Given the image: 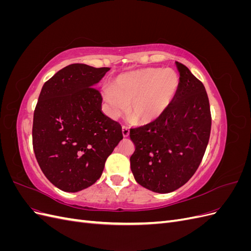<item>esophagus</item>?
<instances>
[{
  "instance_id": "esophagus-1",
  "label": "esophagus",
  "mask_w": 251,
  "mask_h": 251,
  "mask_svg": "<svg viewBox=\"0 0 251 251\" xmlns=\"http://www.w3.org/2000/svg\"><path fill=\"white\" fill-rule=\"evenodd\" d=\"M128 134H130V130H128L127 126H123V135H124V137H127Z\"/></svg>"
}]
</instances>
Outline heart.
Listing matches in <instances>:
<instances>
[{"mask_svg": "<svg viewBox=\"0 0 251 251\" xmlns=\"http://www.w3.org/2000/svg\"><path fill=\"white\" fill-rule=\"evenodd\" d=\"M180 86L176 71L163 68H147L121 74L112 87L102 88L101 95L112 117L128 111L138 124L157 119L170 107Z\"/></svg>", "mask_w": 251, "mask_h": 251, "instance_id": "b5f03b06", "label": "heart"}]
</instances>
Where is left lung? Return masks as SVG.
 <instances>
[{
	"label": "left lung",
	"mask_w": 251,
	"mask_h": 251,
	"mask_svg": "<svg viewBox=\"0 0 251 251\" xmlns=\"http://www.w3.org/2000/svg\"><path fill=\"white\" fill-rule=\"evenodd\" d=\"M180 86L166 111L151 123L131 128L130 158L135 180L155 193L176 191L198 170L206 151L211 114L203 83L176 62Z\"/></svg>",
	"instance_id": "8db88e82"
}]
</instances>
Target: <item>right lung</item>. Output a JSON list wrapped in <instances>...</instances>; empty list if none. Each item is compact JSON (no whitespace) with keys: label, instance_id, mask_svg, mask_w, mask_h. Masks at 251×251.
<instances>
[{"label":"right lung","instance_id":"obj_1","mask_svg":"<svg viewBox=\"0 0 251 251\" xmlns=\"http://www.w3.org/2000/svg\"><path fill=\"white\" fill-rule=\"evenodd\" d=\"M109 70L72 64L42 88L33 114V151L45 176L64 192L94 184L123 139L120 124L101 112L102 97L94 88Z\"/></svg>","mask_w":251,"mask_h":251}]
</instances>
